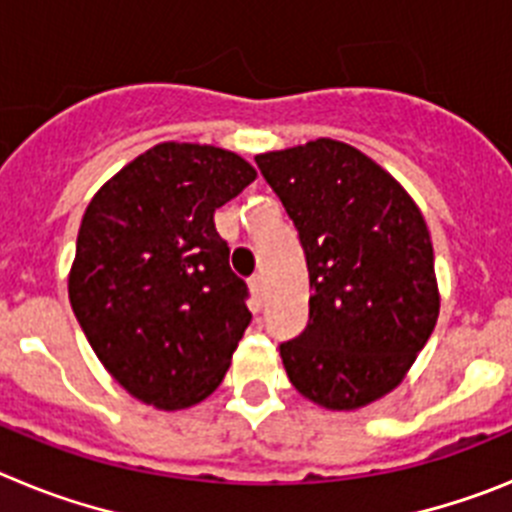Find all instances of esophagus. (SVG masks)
Returning a JSON list of instances; mask_svg holds the SVG:
<instances>
[{"label":"esophagus","mask_w":512,"mask_h":512,"mask_svg":"<svg viewBox=\"0 0 512 512\" xmlns=\"http://www.w3.org/2000/svg\"><path fill=\"white\" fill-rule=\"evenodd\" d=\"M251 292H253V297H256V300H261V295H264V277H261V274H256V277H251Z\"/></svg>","instance_id":"obj_1"}]
</instances>
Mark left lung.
I'll list each match as a JSON object with an SVG mask.
<instances>
[{"label": "left lung", "instance_id": "1", "mask_svg": "<svg viewBox=\"0 0 512 512\" xmlns=\"http://www.w3.org/2000/svg\"><path fill=\"white\" fill-rule=\"evenodd\" d=\"M292 217L310 320L279 346L289 382L328 410L392 392L436 328L441 295L423 212L395 176L333 138L256 156Z\"/></svg>", "mask_w": 512, "mask_h": 512}]
</instances>
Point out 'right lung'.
<instances>
[{"mask_svg": "<svg viewBox=\"0 0 512 512\" xmlns=\"http://www.w3.org/2000/svg\"><path fill=\"white\" fill-rule=\"evenodd\" d=\"M253 179L238 153L169 140L89 202L69 300L97 359L135 400L171 413L223 382L251 312L215 210Z\"/></svg>", "mask_w": 512, "mask_h": 512, "instance_id": "add662e5", "label": "right lung"}]
</instances>
